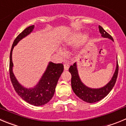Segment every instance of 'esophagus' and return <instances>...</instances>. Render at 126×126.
I'll return each instance as SVG.
<instances>
[{"label":"esophagus","instance_id":"obj_1","mask_svg":"<svg viewBox=\"0 0 126 126\" xmlns=\"http://www.w3.org/2000/svg\"><path fill=\"white\" fill-rule=\"evenodd\" d=\"M69 67H70V64L68 63H65V64H64V70L65 71L68 70Z\"/></svg>","mask_w":126,"mask_h":126}]
</instances>
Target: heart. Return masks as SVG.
Segmentation results:
<instances>
[{"label": "heart", "instance_id": "obj_1", "mask_svg": "<svg viewBox=\"0 0 126 126\" xmlns=\"http://www.w3.org/2000/svg\"><path fill=\"white\" fill-rule=\"evenodd\" d=\"M80 37V35L79 34H77L75 35V36H73L72 38H70V39H68V40L66 41V44L68 45H72V44L73 43H75L76 42H77V41L79 40ZM58 53H60V54H63V51L61 49H59L58 50Z\"/></svg>", "mask_w": 126, "mask_h": 126}]
</instances>
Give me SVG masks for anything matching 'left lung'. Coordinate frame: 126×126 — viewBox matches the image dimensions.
<instances>
[{"label": "left lung", "mask_w": 126, "mask_h": 126, "mask_svg": "<svg viewBox=\"0 0 126 126\" xmlns=\"http://www.w3.org/2000/svg\"><path fill=\"white\" fill-rule=\"evenodd\" d=\"M99 31L103 38H109L114 41L112 37L107 33L100 26H98ZM119 66L118 62H117L116 69L114 72L112 78L110 81L106 85L99 88H91L85 85L80 80L79 77L78 70H77V63H75L73 65L70 66L69 71L71 75V88L75 94L83 101L88 103H94L98 102L103 99L109 94L111 90L114 87L116 81L117 75H118Z\"/></svg>", "instance_id": "8db88e82"}]
</instances>
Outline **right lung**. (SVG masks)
I'll use <instances>...</instances> for the list:
<instances>
[{"mask_svg": "<svg viewBox=\"0 0 126 126\" xmlns=\"http://www.w3.org/2000/svg\"><path fill=\"white\" fill-rule=\"evenodd\" d=\"M34 28V26L32 25L26 28L14 41L10 53L9 73L12 85L18 95L29 104L35 106H41L47 104L53 97L58 81L63 73L64 68L62 63L56 64L49 62L43 75L42 76L38 84L34 88H25L18 82L12 71V50L14 47L18 43L19 41L32 32Z\"/></svg>", "mask_w": 126, "mask_h": 126, "instance_id": "1", "label": "right lung"}]
</instances>
